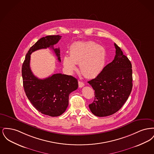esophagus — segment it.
Returning a JSON list of instances; mask_svg holds the SVG:
<instances>
[{"instance_id": "obj_1", "label": "esophagus", "mask_w": 154, "mask_h": 154, "mask_svg": "<svg viewBox=\"0 0 154 154\" xmlns=\"http://www.w3.org/2000/svg\"><path fill=\"white\" fill-rule=\"evenodd\" d=\"M79 86L80 88H82V87H83L84 86V84L82 82L79 81Z\"/></svg>"}]
</instances>
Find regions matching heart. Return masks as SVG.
Masks as SVG:
<instances>
[{"mask_svg": "<svg viewBox=\"0 0 154 154\" xmlns=\"http://www.w3.org/2000/svg\"><path fill=\"white\" fill-rule=\"evenodd\" d=\"M70 57L65 55L63 63L69 73L76 71L80 64L81 72L87 77H94L101 72L104 65L106 52L102 46L93 42H79L72 45Z\"/></svg>", "mask_w": 154, "mask_h": 154, "instance_id": "b5f03b06", "label": "heart"}]
</instances>
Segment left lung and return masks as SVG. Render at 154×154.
Returning <instances> with one entry per match:
<instances>
[{"mask_svg": "<svg viewBox=\"0 0 154 154\" xmlns=\"http://www.w3.org/2000/svg\"><path fill=\"white\" fill-rule=\"evenodd\" d=\"M116 56L95 79L88 82L95 90L94 102L89 104L91 111L97 117L111 116L119 110L132 91L131 61L114 43Z\"/></svg>", "mask_w": 154, "mask_h": 154, "instance_id": "left-lung-1", "label": "left lung"}]
</instances>
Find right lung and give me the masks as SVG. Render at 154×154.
Returning <instances> with one entry per match:
<instances>
[{
	"label": "right lung",
	"instance_id": "add662e5",
	"mask_svg": "<svg viewBox=\"0 0 154 154\" xmlns=\"http://www.w3.org/2000/svg\"><path fill=\"white\" fill-rule=\"evenodd\" d=\"M61 37L47 36L39 39L30 48L22 67L23 86L27 97L36 110L51 117H58L66 111L69 96L78 88V81L72 75L61 73L54 74L44 79H38L30 67V55L38 50L50 47L60 62L59 48H54V45Z\"/></svg>",
	"mask_w": 154,
	"mask_h": 154
}]
</instances>
